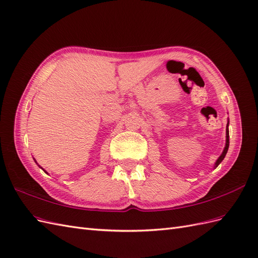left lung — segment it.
Returning a JSON list of instances; mask_svg holds the SVG:
<instances>
[{"instance_id":"left-lung-1","label":"left lung","mask_w":258,"mask_h":258,"mask_svg":"<svg viewBox=\"0 0 258 258\" xmlns=\"http://www.w3.org/2000/svg\"><path fill=\"white\" fill-rule=\"evenodd\" d=\"M228 126H229V121H228V124H227V130H226V147H224V149H223V151H222V154H221V156L218 158V160L216 161V163H215V167H218L220 164V162L224 159V157H226V155H227V151H228V149H229V128H228Z\"/></svg>"}]
</instances>
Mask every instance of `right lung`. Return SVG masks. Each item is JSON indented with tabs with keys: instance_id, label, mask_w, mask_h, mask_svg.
<instances>
[{
	"instance_id": "right-lung-1",
	"label": "right lung",
	"mask_w": 258,
	"mask_h": 258,
	"mask_svg": "<svg viewBox=\"0 0 258 258\" xmlns=\"http://www.w3.org/2000/svg\"><path fill=\"white\" fill-rule=\"evenodd\" d=\"M43 171H44V170H43ZM44 172H45V171H44Z\"/></svg>"
}]
</instances>
